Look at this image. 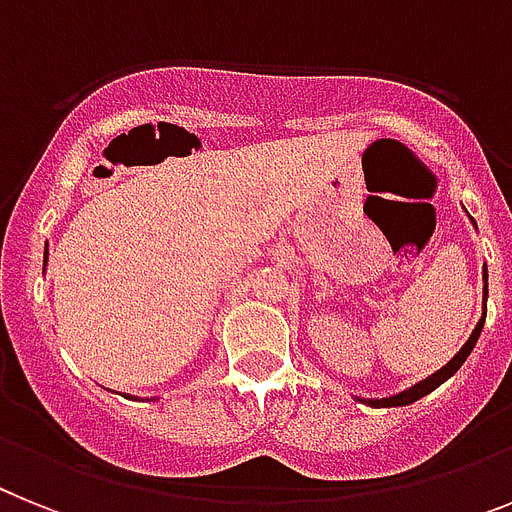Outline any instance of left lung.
I'll use <instances>...</instances> for the list:
<instances>
[{"label": "left lung", "instance_id": "8db88e82", "mask_svg": "<svg viewBox=\"0 0 512 512\" xmlns=\"http://www.w3.org/2000/svg\"><path fill=\"white\" fill-rule=\"evenodd\" d=\"M484 301H487V266H484ZM484 319H487V311L481 314L479 324H476V327H474V332H471V337H468V340H466V345H463V348H460L458 353H455V356L450 358V361H447V366H442V369H439V371H434L432 377H426L424 382L413 384V387H408V390L398 392V395H392V398H377V400L366 398V400H361V403L374 405V408H398V405L416 403V400H421V398H424V395H429V392L437 390L439 384L447 382V379L453 377L455 371H458L460 366L466 363V358L471 356V350H474L476 340H479V335H481V327H484Z\"/></svg>", "mask_w": 512, "mask_h": 512}]
</instances>
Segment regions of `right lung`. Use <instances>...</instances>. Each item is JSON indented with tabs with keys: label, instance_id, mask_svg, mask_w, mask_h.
I'll return each instance as SVG.
<instances>
[{
	"label": "right lung",
	"instance_id": "1",
	"mask_svg": "<svg viewBox=\"0 0 512 512\" xmlns=\"http://www.w3.org/2000/svg\"><path fill=\"white\" fill-rule=\"evenodd\" d=\"M46 251H49V248H46ZM44 269H46V256H44Z\"/></svg>",
	"mask_w": 512,
	"mask_h": 512
}]
</instances>
